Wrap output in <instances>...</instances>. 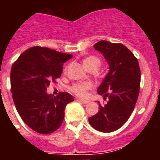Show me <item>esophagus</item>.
Instances as JSON below:
<instances>
[{
  "instance_id": "obj_1",
  "label": "esophagus",
  "mask_w": 160,
  "mask_h": 160,
  "mask_svg": "<svg viewBox=\"0 0 160 160\" xmlns=\"http://www.w3.org/2000/svg\"><path fill=\"white\" fill-rule=\"evenodd\" d=\"M78 101H80V103H82V104H88V103H89V101H85V100H83V99H78Z\"/></svg>"
}]
</instances>
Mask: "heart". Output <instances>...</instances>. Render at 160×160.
<instances>
[{"mask_svg": "<svg viewBox=\"0 0 160 160\" xmlns=\"http://www.w3.org/2000/svg\"><path fill=\"white\" fill-rule=\"evenodd\" d=\"M83 65L88 70H90L93 67H100L101 61L96 56H88L83 60ZM66 72L67 69L64 70ZM93 88V84L90 82H83V83H76L70 87V90L72 93L80 98H86L88 96V92Z\"/></svg>", "mask_w": 160, "mask_h": 160, "instance_id": "obj_1", "label": "heart"}]
</instances>
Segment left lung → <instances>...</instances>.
Returning <instances> with one entry per match:
<instances>
[{"instance_id": "obj_1", "label": "left lung", "mask_w": 160, "mask_h": 160, "mask_svg": "<svg viewBox=\"0 0 160 160\" xmlns=\"http://www.w3.org/2000/svg\"><path fill=\"white\" fill-rule=\"evenodd\" d=\"M93 47L109 65L98 88V94L108 100L104 106L99 104L100 111L88 121L94 129L108 133L120 128L132 114L139 93L141 72L138 59L123 44L102 40Z\"/></svg>"}]
</instances>
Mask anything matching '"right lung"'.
I'll list each match as a JSON object with an SVG mask.
<instances>
[{"instance_id":"right-lung-1","label":"right lung","mask_w":160,"mask_h":160,"mask_svg":"<svg viewBox=\"0 0 160 160\" xmlns=\"http://www.w3.org/2000/svg\"><path fill=\"white\" fill-rule=\"evenodd\" d=\"M72 57L49 48L34 46L21 54L11 70V91L19 115L32 130L43 135L54 132L63 122L66 106L73 101L70 93L56 97L46 92L56 82L62 65Z\"/></svg>"}]
</instances>
